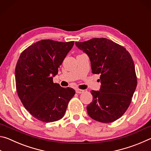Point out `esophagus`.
Instances as JSON below:
<instances>
[{"label": "esophagus", "mask_w": 151, "mask_h": 151, "mask_svg": "<svg viewBox=\"0 0 151 151\" xmlns=\"http://www.w3.org/2000/svg\"><path fill=\"white\" fill-rule=\"evenodd\" d=\"M75 91H76V93H78V94H81L84 92L83 90H81V89H78V88H76Z\"/></svg>", "instance_id": "obj_1"}]
</instances>
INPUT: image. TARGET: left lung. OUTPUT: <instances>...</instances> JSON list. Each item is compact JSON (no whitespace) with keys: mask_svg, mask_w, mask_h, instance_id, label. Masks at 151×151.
Masks as SVG:
<instances>
[{"mask_svg":"<svg viewBox=\"0 0 151 151\" xmlns=\"http://www.w3.org/2000/svg\"><path fill=\"white\" fill-rule=\"evenodd\" d=\"M88 56L92 73L100 74L101 88L91 91L93 102L86 106L89 116L108 123L122 116L129 106L137 85L133 60L122 46L105 38L76 42Z\"/></svg>","mask_w":151,"mask_h":151,"instance_id":"8db88e82","label":"left lung"}]
</instances>
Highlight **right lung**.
<instances>
[{
	"instance_id": "1",
	"label": "right lung",
	"mask_w": 151,
	"mask_h": 151,
	"mask_svg": "<svg viewBox=\"0 0 151 151\" xmlns=\"http://www.w3.org/2000/svg\"><path fill=\"white\" fill-rule=\"evenodd\" d=\"M73 45L74 41L42 40L20 55L15 68L18 95L25 109L39 121L51 122L62 119L75 95L73 88L61 87L52 80Z\"/></svg>"
}]
</instances>
